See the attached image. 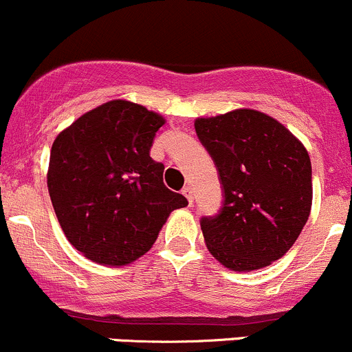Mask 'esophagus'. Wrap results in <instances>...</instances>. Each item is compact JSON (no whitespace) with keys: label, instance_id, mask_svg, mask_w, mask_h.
I'll return each instance as SVG.
<instances>
[{"label":"esophagus","instance_id":"1","mask_svg":"<svg viewBox=\"0 0 352 352\" xmlns=\"http://www.w3.org/2000/svg\"><path fill=\"white\" fill-rule=\"evenodd\" d=\"M182 194L186 195V197L188 199V204H192V188L190 186H186L182 188Z\"/></svg>","mask_w":352,"mask_h":352}]
</instances>
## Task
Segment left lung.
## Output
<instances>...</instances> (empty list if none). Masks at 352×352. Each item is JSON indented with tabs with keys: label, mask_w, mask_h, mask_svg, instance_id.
Listing matches in <instances>:
<instances>
[{
	"label": "left lung",
	"mask_w": 352,
	"mask_h": 352,
	"mask_svg": "<svg viewBox=\"0 0 352 352\" xmlns=\"http://www.w3.org/2000/svg\"><path fill=\"white\" fill-rule=\"evenodd\" d=\"M194 126L224 190L221 212L201 221L207 250L234 272L280 260L300 236L312 207L307 148L256 109L197 118Z\"/></svg>",
	"instance_id": "left-lung-1"
}]
</instances>
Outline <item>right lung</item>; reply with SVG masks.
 <instances>
[{"mask_svg": "<svg viewBox=\"0 0 352 352\" xmlns=\"http://www.w3.org/2000/svg\"><path fill=\"white\" fill-rule=\"evenodd\" d=\"M165 118L114 99L62 129L50 150L47 186L65 238L87 260L124 266L157 241L170 212L188 202L164 184L150 157Z\"/></svg>", "mask_w": 352, "mask_h": 352, "instance_id": "add662e5", "label": "right lung"}]
</instances>
